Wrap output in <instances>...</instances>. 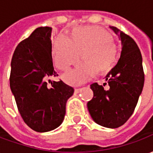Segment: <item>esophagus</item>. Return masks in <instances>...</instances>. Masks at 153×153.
I'll return each mask as SVG.
<instances>
[{"label":"esophagus","instance_id":"1","mask_svg":"<svg viewBox=\"0 0 153 153\" xmlns=\"http://www.w3.org/2000/svg\"><path fill=\"white\" fill-rule=\"evenodd\" d=\"M80 90H81V88H74V93H79L80 92Z\"/></svg>","mask_w":153,"mask_h":153}]
</instances>
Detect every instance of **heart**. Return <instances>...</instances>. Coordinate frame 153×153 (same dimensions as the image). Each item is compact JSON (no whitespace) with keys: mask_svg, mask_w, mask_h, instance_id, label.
I'll return each instance as SVG.
<instances>
[{"mask_svg":"<svg viewBox=\"0 0 153 153\" xmlns=\"http://www.w3.org/2000/svg\"><path fill=\"white\" fill-rule=\"evenodd\" d=\"M71 39L64 35L56 38L52 47L55 65L67 70L76 63L80 53L83 60L72 70L64 74L63 79L70 85H79L93 78L99 70L106 73L117 62L118 50L108 32L98 26H80L70 33Z\"/></svg>","mask_w":153,"mask_h":153,"instance_id":"1","label":"heart"}]
</instances>
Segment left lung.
Returning a JSON list of instances; mask_svg holds the SVG:
<instances>
[{"instance_id":"1","label":"left lung","mask_w":153,"mask_h":153,"mask_svg":"<svg viewBox=\"0 0 153 153\" xmlns=\"http://www.w3.org/2000/svg\"><path fill=\"white\" fill-rule=\"evenodd\" d=\"M110 28L121 39L122 51L118 63L106 76L108 89L94 83L91 85L93 99L87 106L97 124L118 128L134 111L144 84L142 55L134 40L114 26Z\"/></svg>"}]
</instances>
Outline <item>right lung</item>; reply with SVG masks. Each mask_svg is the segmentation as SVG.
<instances>
[{"mask_svg": "<svg viewBox=\"0 0 153 153\" xmlns=\"http://www.w3.org/2000/svg\"><path fill=\"white\" fill-rule=\"evenodd\" d=\"M51 28L39 27L16 47L11 60L10 86L22 118L37 132L53 130L61 125L67 100L74 88L54 70L51 57Z\"/></svg>", "mask_w": 153, "mask_h": 153, "instance_id": "right-lung-1", "label": "right lung"}]
</instances>
